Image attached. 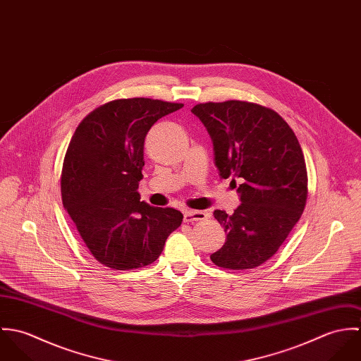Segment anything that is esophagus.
I'll list each match as a JSON object with an SVG mask.
<instances>
[{"instance_id": "obj_1", "label": "esophagus", "mask_w": 361, "mask_h": 361, "mask_svg": "<svg viewBox=\"0 0 361 361\" xmlns=\"http://www.w3.org/2000/svg\"><path fill=\"white\" fill-rule=\"evenodd\" d=\"M207 215L204 211H196V209H185L183 211V221L185 222H193V221H203Z\"/></svg>"}]
</instances>
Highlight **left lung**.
Returning <instances> with one entry per match:
<instances>
[{
    "label": "left lung",
    "instance_id": "8db88e82",
    "mask_svg": "<svg viewBox=\"0 0 361 361\" xmlns=\"http://www.w3.org/2000/svg\"><path fill=\"white\" fill-rule=\"evenodd\" d=\"M222 179L240 180L242 204L232 215L215 209L226 233L211 261L250 269L272 257L300 219L307 200V169L299 140L271 108L247 102L197 104Z\"/></svg>",
    "mask_w": 361,
    "mask_h": 361
}]
</instances>
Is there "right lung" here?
<instances>
[{
    "mask_svg": "<svg viewBox=\"0 0 361 361\" xmlns=\"http://www.w3.org/2000/svg\"><path fill=\"white\" fill-rule=\"evenodd\" d=\"M183 104L122 99L100 105L76 128L63 158L62 204L85 245L112 269L143 268L180 226L175 208L140 202L145 139L155 122Z\"/></svg>",
    "mask_w": 361,
    "mask_h": 361,
    "instance_id": "1",
    "label": "right lung"
}]
</instances>
